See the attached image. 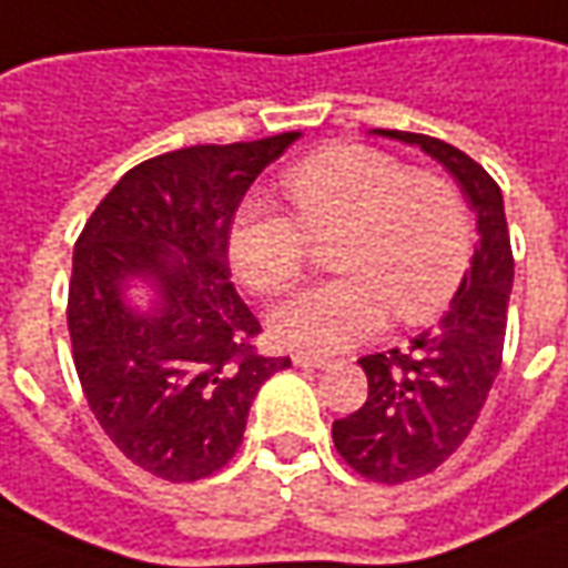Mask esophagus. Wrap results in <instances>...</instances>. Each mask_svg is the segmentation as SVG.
Listing matches in <instances>:
<instances>
[{
  "label": "esophagus",
  "instance_id": "obj_1",
  "mask_svg": "<svg viewBox=\"0 0 568 568\" xmlns=\"http://www.w3.org/2000/svg\"><path fill=\"white\" fill-rule=\"evenodd\" d=\"M292 363L301 368H328L332 366V359H323V356H311V353H295L292 356Z\"/></svg>",
  "mask_w": 568,
  "mask_h": 568
}]
</instances>
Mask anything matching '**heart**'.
I'll return each instance as SVG.
<instances>
[{"label":"heart","instance_id":"heart-1","mask_svg":"<svg viewBox=\"0 0 568 568\" xmlns=\"http://www.w3.org/2000/svg\"><path fill=\"white\" fill-rule=\"evenodd\" d=\"M283 187L295 214L248 200L230 224L236 276L276 295L307 267L311 240H335L341 280L288 297L271 316L288 351L335 353L372 338L387 316L424 323L449 304L470 264L474 233L458 187L381 150L325 146L292 165Z\"/></svg>","mask_w":568,"mask_h":568}]
</instances>
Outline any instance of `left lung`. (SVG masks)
<instances>
[{"mask_svg":"<svg viewBox=\"0 0 568 568\" xmlns=\"http://www.w3.org/2000/svg\"><path fill=\"white\" fill-rule=\"evenodd\" d=\"M372 134L422 146L439 162L477 215L479 233L470 271H464L439 323L415 335L408 347L363 356L366 403L332 424L335 449L356 474L399 486L436 470L477 424L501 368L514 255L501 190L483 165L427 134L390 129Z\"/></svg>","mask_w":568,"mask_h":568,"instance_id":"obj_1","label":"left lung"}]
</instances>
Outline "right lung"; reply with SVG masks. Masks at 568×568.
Wrapping results in <instances>:
<instances>
[{
  "label": "right lung",
  "instance_id": "right-lung-1",
  "mask_svg": "<svg viewBox=\"0 0 568 568\" xmlns=\"http://www.w3.org/2000/svg\"><path fill=\"white\" fill-rule=\"evenodd\" d=\"M301 132L200 144L134 165L73 248L67 325L91 412L116 449L169 483L212 477L243 443L248 408L288 356L230 283L227 236L245 190ZM132 291L145 292L138 305Z\"/></svg>",
  "mask_w": 568,
  "mask_h": 568
}]
</instances>
